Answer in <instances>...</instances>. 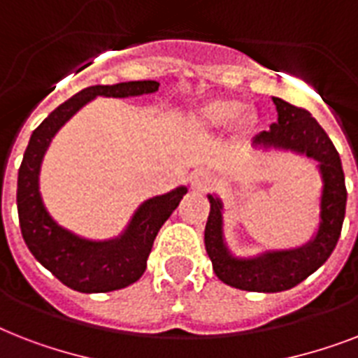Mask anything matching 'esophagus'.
<instances>
[{
    "label": "esophagus",
    "instance_id": "obj_1",
    "mask_svg": "<svg viewBox=\"0 0 358 358\" xmlns=\"http://www.w3.org/2000/svg\"><path fill=\"white\" fill-rule=\"evenodd\" d=\"M191 189L196 191V193H204V191L210 189V185H212V176L204 171H196V173L191 174L189 178Z\"/></svg>",
    "mask_w": 358,
    "mask_h": 358
}]
</instances>
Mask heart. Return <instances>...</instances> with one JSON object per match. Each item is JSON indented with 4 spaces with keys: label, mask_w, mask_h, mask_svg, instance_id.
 Masks as SVG:
<instances>
[{
    "label": "heart",
    "mask_w": 358,
    "mask_h": 358,
    "mask_svg": "<svg viewBox=\"0 0 358 358\" xmlns=\"http://www.w3.org/2000/svg\"><path fill=\"white\" fill-rule=\"evenodd\" d=\"M243 117V103L238 100H212L201 109V122L208 128H229Z\"/></svg>",
    "instance_id": "heart-1"
}]
</instances>
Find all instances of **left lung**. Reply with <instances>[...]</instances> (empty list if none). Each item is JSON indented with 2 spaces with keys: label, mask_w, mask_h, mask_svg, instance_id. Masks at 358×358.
I'll return each mask as SVG.
<instances>
[{
  "label": "left lung",
  "mask_w": 358,
  "mask_h": 358,
  "mask_svg": "<svg viewBox=\"0 0 358 358\" xmlns=\"http://www.w3.org/2000/svg\"><path fill=\"white\" fill-rule=\"evenodd\" d=\"M273 103L277 108V122L256 135L252 146L262 150L295 152L317 163L322 195L316 234L295 249L264 250L247 258L236 256L224 238V204L217 195H208L210 215L204 230L206 252L219 280L232 288L260 294L294 288L327 262L338 243L348 201L342 162L325 129L306 109L295 108L275 96Z\"/></svg>",
  "instance_id": "8db88e82"
}]
</instances>
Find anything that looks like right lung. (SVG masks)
<instances>
[{
	"mask_svg": "<svg viewBox=\"0 0 358 358\" xmlns=\"http://www.w3.org/2000/svg\"><path fill=\"white\" fill-rule=\"evenodd\" d=\"M159 83L152 80L94 85L53 109L31 134L18 171V219L31 255L69 288L81 294H106L137 282L146 269L152 245L163 223L187 193L185 185L141 204L122 234L111 239H87L55 221L44 206L38 176L48 146L59 129L96 96L128 98L152 94Z\"/></svg>",
	"mask_w": 358,
	"mask_h": 358,
	"instance_id": "right-lung-1",
	"label": "right lung"
}]
</instances>
